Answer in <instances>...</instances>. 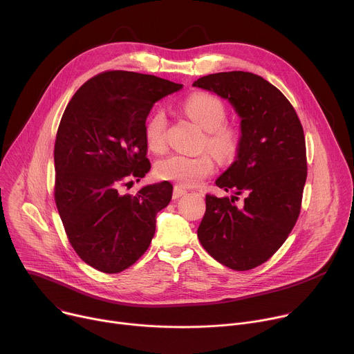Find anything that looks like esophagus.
Wrapping results in <instances>:
<instances>
[{
  "label": "esophagus",
  "instance_id": "1",
  "mask_svg": "<svg viewBox=\"0 0 354 354\" xmlns=\"http://www.w3.org/2000/svg\"><path fill=\"white\" fill-rule=\"evenodd\" d=\"M185 194H187V189H184V188L176 185L174 189H173V199H178L180 196H183V195H185Z\"/></svg>",
  "mask_w": 354,
  "mask_h": 354
}]
</instances>
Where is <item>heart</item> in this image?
I'll list each match as a JSON object with an SVG mask.
<instances>
[{
    "instance_id": "1",
    "label": "heart",
    "mask_w": 354,
    "mask_h": 354,
    "mask_svg": "<svg viewBox=\"0 0 354 354\" xmlns=\"http://www.w3.org/2000/svg\"><path fill=\"white\" fill-rule=\"evenodd\" d=\"M183 111L205 130L201 148L209 149L223 162L232 160L242 144L241 129L227 119L224 102L210 93H194L183 102ZM167 119L163 109H155L144 124V138L148 149L162 152L166 148ZM214 171V160L209 153L187 156L174 153L156 163L155 173L160 180L178 187H195Z\"/></svg>"
}]
</instances>
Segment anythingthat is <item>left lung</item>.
I'll list each match as a JSON object with an SVG mask.
<instances>
[{"instance_id": "obj_1", "label": "left lung", "mask_w": 354, "mask_h": 354, "mask_svg": "<svg viewBox=\"0 0 354 354\" xmlns=\"http://www.w3.org/2000/svg\"><path fill=\"white\" fill-rule=\"evenodd\" d=\"M194 86L228 100L242 119L236 159L216 181L232 196L206 195L198 238L218 263L246 271L281 248L300 214L307 177L303 127L286 97L254 73L207 75Z\"/></svg>"}]
</instances>
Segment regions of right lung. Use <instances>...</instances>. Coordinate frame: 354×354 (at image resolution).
<instances>
[{
    "mask_svg": "<svg viewBox=\"0 0 354 354\" xmlns=\"http://www.w3.org/2000/svg\"><path fill=\"white\" fill-rule=\"evenodd\" d=\"M181 88L152 75L106 71L87 80L64 112L54 148V198L72 248L101 272L118 274L147 252L156 213L171 201L169 181L136 195L119 188L151 170L145 120L156 101Z\"/></svg>",
    "mask_w": 354,
    "mask_h": 354,
    "instance_id": "obj_1",
    "label": "right lung"
}]
</instances>
